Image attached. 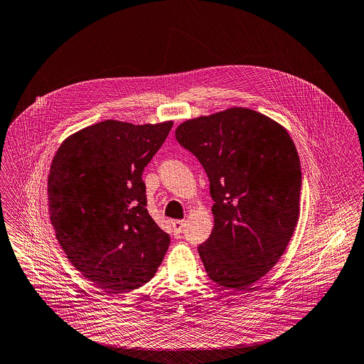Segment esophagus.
Segmentation results:
<instances>
[{
	"label": "esophagus",
	"instance_id": "obj_1",
	"mask_svg": "<svg viewBox=\"0 0 364 364\" xmlns=\"http://www.w3.org/2000/svg\"><path fill=\"white\" fill-rule=\"evenodd\" d=\"M185 227V221L183 220H175L172 223V228H173V235H179Z\"/></svg>",
	"mask_w": 364,
	"mask_h": 364
}]
</instances>
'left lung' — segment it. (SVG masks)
Returning <instances> with one entry per match:
<instances>
[{"mask_svg": "<svg viewBox=\"0 0 364 364\" xmlns=\"http://www.w3.org/2000/svg\"><path fill=\"white\" fill-rule=\"evenodd\" d=\"M175 137L210 181L214 228L198 246L207 275L245 291L278 263L298 224L295 143L281 124L243 107L188 119Z\"/></svg>", "mask_w": 364, "mask_h": 364, "instance_id": "obj_1", "label": "left lung"}]
</instances>
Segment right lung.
<instances>
[{"mask_svg": "<svg viewBox=\"0 0 364 364\" xmlns=\"http://www.w3.org/2000/svg\"><path fill=\"white\" fill-rule=\"evenodd\" d=\"M172 125L107 119L68 136L53 159L47 195L57 240L108 294L144 285L166 256L169 235L146 208L141 173Z\"/></svg>", "mask_w": 364, "mask_h": 364, "instance_id": "add662e5", "label": "right lung"}]
</instances>
